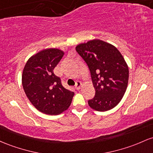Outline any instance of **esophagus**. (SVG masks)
I'll return each mask as SVG.
<instances>
[{
    "mask_svg": "<svg viewBox=\"0 0 153 153\" xmlns=\"http://www.w3.org/2000/svg\"><path fill=\"white\" fill-rule=\"evenodd\" d=\"M81 85H82L81 82H80V81H77L76 83H75V89L79 90L80 88V87H81Z\"/></svg>",
    "mask_w": 153,
    "mask_h": 153,
    "instance_id": "esophagus-1",
    "label": "esophagus"
}]
</instances>
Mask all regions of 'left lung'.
<instances>
[{
	"instance_id": "8db88e82",
	"label": "left lung",
	"mask_w": 153,
	"mask_h": 153,
	"mask_svg": "<svg viewBox=\"0 0 153 153\" xmlns=\"http://www.w3.org/2000/svg\"><path fill=\"white\" fill-rule=\"evenodd\" d=\"M75 49L88 65L95 88L88 105L100 112L111 110L122 100L128 85V68L123 56L115 46L98 39Z\"/></svg>"
}]
</instances>
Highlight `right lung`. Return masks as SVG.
<instances>
[{
	"label": "right lung",
	"mask_w": 153,
	"mask_h": 153,
	"mask_svg": "<svg viewBox=\"0 0 153 153\" xmlns=\"http://www.w3.org/2000/svg\"><path fill=\"white\" fill-rule=\"evenodd\" d=\"M63 55L64 52L56 48L43 50L30 57L23 70L22 81L27 97L36 109L48 115L66 110L74 96L53 73Z\"/></svg>",
	"instance_id": "right-lung-1"
}]
</instances>
